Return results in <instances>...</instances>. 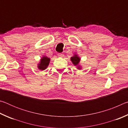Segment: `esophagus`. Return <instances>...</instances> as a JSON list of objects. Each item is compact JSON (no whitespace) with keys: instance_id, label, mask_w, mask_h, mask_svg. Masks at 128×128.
Returning <instances> with one entry per match:
<instances>
[{"instance_id":"34e87169","label":"esophagus","mask_w":128,"mask_h":128,"mask_svg":"<svg viewBox=\"0 0 128 128\" xmlns=\"http://www.w3.org/2000/svg\"><path fill=\"white\" fill-rule=\"evenodd\" d=\"M64 54H62V53H59V54H58V56H59V57H60V58H62V57H64Z\"/></svg>"}]
</instances>
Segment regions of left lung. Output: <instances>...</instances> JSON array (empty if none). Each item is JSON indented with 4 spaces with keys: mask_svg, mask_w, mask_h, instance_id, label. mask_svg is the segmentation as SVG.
<instances>
[{
    "mask_svg": "<svg viewBox=\"0 0 128 128\" xmlns=\"http://www.w3.org/2000/svg\"><path fill=\"white\" fill-rule=\"evenodd\" d=\"M70 60L74 66H77L78 69H80L81 68V66L79 65V63H80L81 59H80V57L77 55V54H74V55H73L72 57H71Z\"/></svg>",
    "mask_w": 128,
    "mask_h": 128,
    "instance_id": "left-lung-1",
    "label": "left lung"
}]
</instances>
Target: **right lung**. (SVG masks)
Masks as SVG:
<instances>
[{"label": "right lung", "instance_id": "1", "mask_svg": "<svg viewBox=\"0 0 128 128\" xmlns=\"http://www.w3.org/2000/svg\"><path fill=\"white\" fill-rule=\"evenodd\" d=\"M50 62V59L49 58L46 56H43L40 59V62L38 64V68L41 70H45L48 66Z\"/></svg>", "mask_w": 128, "mask_h": 128}]
</instances>
